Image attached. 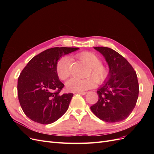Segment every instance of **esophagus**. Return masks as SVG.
I'll return each instance as SVG.
<instances>
[{"label": "esophagus", "instance_id": "34e87169", "mask_svg": "<svg viewBox=\"0 0 154 154\" xmlns=\"http://www.w3.org/2000/svg\"><path fill=\"white\" fill-rule=\"evenodd\" d=\"M86 93L87 92H76V94H78L80 95H85Z\"/></svg>", "mask_w": 154, "mask_h": 154}]
</instances>
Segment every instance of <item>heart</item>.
<instances>
[{"label": "heart", "instance_id": "1", "mask_svg": "<svg viewBox=\"0 0 154 154\" xmlns=\"http://www.w3.org/2000/svg\"><path fill=\"white\" fill-rule=\"evenodd\" d=\"M77 57L89 67L85 79L72 78L67 82V88L71 92H83L90 89L96 85L104 83L109 76V69L106 65L101 63L98 56L89 51H84L77 54ZM70 63L71 60L67 57L60 58L56 65V72L61 80H66L70 76ZM95 78L94 79V78Z\"/></svg>", "mask_w": 154, "mask_h": 154}]
</instances>
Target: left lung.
I'll return each instance as SVG.
<instances>
[{
    "mask_svg": "<svg viewBox=\"0 0 154 154\" xmlns=\"http://www.w3.org/2000/svg\"><path fill=\"white\" fill-rule=\"evenodd\" d=\"M109 66V76L97 91L98 101L91 106L97 118L115 123L127 119L136 105L139 83L136 71L123 56L106 47H95Z\"/></svg>",
    "mask_w": 154,
    "mask_h": 154,
    "instance_id": "8db88e82",
    "label": "left lung"
}]
</instances>
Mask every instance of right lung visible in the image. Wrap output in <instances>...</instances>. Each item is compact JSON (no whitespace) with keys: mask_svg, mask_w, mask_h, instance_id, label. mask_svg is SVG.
<instances>
[{"mask_svg":"<svg viewBox=\"0 0 154 154\" xmlns=\"http://www.w3.org/2000/svg\"><path fill=\"white\" fill-rule=\"evenodd\" d=\"M78 48H53L36 55L18 78V100L29 119L47 125L58 120L68 109L73 94H62L64 86L56 72V65L63 55Z\"/></svg>","mask_w":154,"mask_h":154,"instance_id":"add662e5","label":"right lung"}]
</instances>
